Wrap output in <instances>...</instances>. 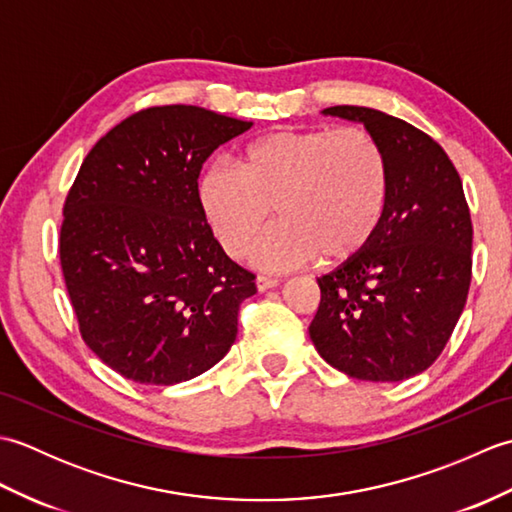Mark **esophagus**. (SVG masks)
Here are the masks:
<instances>
[{
    "label": "esophagus",
    "mask_w": 512,
    "mask_h": 512,
    "mask_svg": "<svg viewBox=\"0 0 512 512\" xmlns=\"http://www.w3.org/2000/svg\"><path fill=\"white\" fill-rule=\"evenodd\" d=\"M255 284H257V290H259V292H264V290H268V288H275V286H279V279H275V277H266V275H257Z\"/></svg>",
    "instance_id": "1"
}]
</instances>
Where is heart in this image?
<instances>
[{
  "instance_id": "obj_1",
  "label": "heart",
  "mask_w": 512,
  "mask_h": 512,
  "mask_svg": "<svg viewBox=\"0 0 512 512\" xmlns=\"http://www.w3.org/2000/svg\"><path fill=\"white\" fill-rule=\"evenodd\" d=\"M391 169L378 138L361 127L275 129L250 143L242 169L226 160L206 167L198 202L228 255L250 257L268 270H290L321 259L341 266L363 255L385 222Z\"/></svg>"
}]
</instances>
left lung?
<instances>
[{"label": "left lung", "mask_w": 512, "mask_h": 512, "mask_svg": "<svg viewBox=\"0 0 512 512\" xmlns=\"http://www.w3.org/2000/svg\"><path fill=\"white\" fill-rule=\"evenodd\" d=\"M323 112L363 123L378 138L391 198L365 253L317 279L310 339L339 372L396 383L436 363L464 310L473 266L469 204L447 151L418 127L369 107Z\"/></svg>", "instance_id": "left-lung-1"}]
</instances>
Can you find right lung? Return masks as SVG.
<instances>
[{"mask_svg": "<svg viewBox=\"0 0 512 512\" xmlns=\"http://www.w3.org/2000/svg\"><path fill=\"white\" fill-rule=\"evenodd\" d=\"M250 125L195 105L147 107L112 127L76 173L59 233L65 288L83 341L134 383L195 378L235 343L255 275L213 237L198 178Z\"/></svg>", "mask_w": 512, "mask_h": 512, "instance_id": "1", "label": "right lung"}]
</instances>
